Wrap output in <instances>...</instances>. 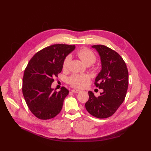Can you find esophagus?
I'll use <instances>...</instances> for the list:
<instances>
[{"instance_id": "1", "label": "esophagus", "mask_w": 151, "mask_h": 151, "mask_svg": "<svg viewBox=\"0 0 151 151\" xmlns=\"http://www.w3.org/2000/svg\"><path fill=\"white\" fill-rule=\"evenodd\" d=\"M71 91L73 93H77L80 92V90H78V89H72Z\"/></svg>"}]
</instances>
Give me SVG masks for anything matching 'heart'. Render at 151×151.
<instances>
[{
    "instance_id": "obj_1",
    "label": "heart",
    "mask_w": 151,
    "mask_h": 151,
    "mask_svg": "<svg viewBox=\"0 0 151 151\" xmlns=\"http://www.w3.org/2000/svg\"><path fill=\"white\" fill-rule=\"evenodd\" d=\"M77 55L82 62L86 65H91L96 60V56L94 53L88 49H83L79 50L77 52ZM70 61V57L67 56L65 58L63 62V69H66L69 66ZM88 77L86 75H73L69 78L68 82L73 87L81 88L86 85V82L88 81Z\"/></svg>"
}]
</instances>
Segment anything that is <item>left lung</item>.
<instances>
[{"label": "left lung", "instance_id": "left-lung-1", "mask_svg": "<svg viewBox=\"0 0 151 151\" xmlns=\"http://www.w3.org/2000/svg\"><path fill=\"white\" fill-rule=\"evenodd\" d=\"M101 58L102 69L95 78L96 87L102 89L99 97L89 91L86 110L99 119L111 116L123 103L129 86V72L124 61L115 50L101 45L92 46Z\"/></svg>", "mask_w": 151, "mask_h": 151}]
</instances>
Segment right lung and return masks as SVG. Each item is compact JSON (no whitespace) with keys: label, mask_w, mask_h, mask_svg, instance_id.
Returning <instances> with one entry per match:
<instances>
[{"label":"right lung","mask_w":151,"mask_h":151,"mask_svg":"<svg viewBox=\"0 0 151 151\" xmlns=\"http://www.w3.org/2000/svg\"><path fill=\"white\" fill-rule=\"evenodd\" d=\"M75 49V45H52L37 52L28 63L22 78V94L38 119H50L62 110L69 90L62 87L60 91H53L51 84L62 71L65 58Z\"/></svg>","instance_id":"right-lung-1"}]
</instances>
